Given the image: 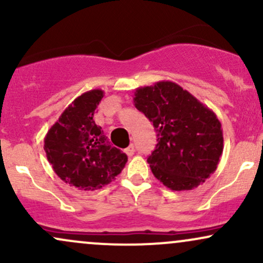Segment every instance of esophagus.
I'll return each instance as SVG.
<instances>
[{
	"mask_svg": "<svg viewBox=\"0 0 263 263\" xmlns=\"http://www.w3.org/2000/svg\"><path fill=\"white\" fill-rule=\"evenodd\" d=\"M125 153H126V155H127L128 157L134 156V155H135V146H134V144H129L127 148L125 149Z\"/></svg>",
	"mask_w": 263,
	"mask_h": 263,
	"instance_id": "34e87169",
	"label": "esophagus"
}]
</instances>
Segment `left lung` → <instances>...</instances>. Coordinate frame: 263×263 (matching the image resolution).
I'll use <instances>...</instances> for the list:
<instances>
[{
  "label": "left lung",
  "mask_w": 263,
  "mask_h": 263,
  "mask_svg": "<svg viewBox=\"0 0 263 263\" xmlns=\"http://www.w3.org/2000/svg\"><path fill=\"white\" fill-rule=\"evenodd\" d=\"M134 102L155 126L156 149L147 162L163 185L192 190L216 171L224 137L209 107L173 81L138 87Z\"/></svg>",
  "instance_id": "obj_1"
}]
</instances>
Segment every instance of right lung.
<instances>
[{
	"label": "right lung",
	"mask_w": 263,
	"mask_h": 263,
	"mask_svg": "<svg viewBox=\"0 0 263 263\" xmlns=\"http://www.w3.org/2000/svg\"><path fill=\"white\" fill-rule=\"evenodd\" d=\"M102 98L100 89L81 93L63 111L44 138L45 155L57 176L80 190L107 185L127 162V156L111 146L93 121Z\"/></svg>",
	"instance_id": "obj_1"
}]
</instances>
